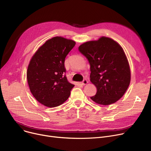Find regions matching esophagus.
<instances>
[{"mask_svg":"<svg viewBox=\"0 0 151 151\" xmlns=\"http://www.w3.org/2000/svg\"><path fill=\"white\" fill-rule=\"evenodd\" d=\"M81 83H82L83 85H86V84H87L88 83V81H87V80H84Z\"/></svg>","mask_w":151,"mask_h":151,"instance_id":"obj_1","label":"esophagus"}]
</instances>
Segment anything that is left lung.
I'll return each instance as SVG.
<instances>
[{"label":"left lung","instance_id":"1","mask_svg":"<svg viewBox=\"0 0 151 151\" xmlns=\"http://www.w3.org/2000/svg\"><path fill=\"white\" fill-rule=\"evenodd\" d=\"M90 64V81L97 88L91 99L97 104L109 105L119 100L127 90L131 72L122 46L112 38L101 37L78 47Z\"/></svg>","mask_w":151,"mask_h":151}]
</instances>
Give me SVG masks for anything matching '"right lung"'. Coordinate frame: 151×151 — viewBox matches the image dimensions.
<instances>
[{
	"label": "right lung",
	"instance_id": "obj_1",
	"mask_svg": "<svg viewBox=\"0 0 151 151\" xmlns=\"http://www.w3.org/2000/svg\"><path fill=\"white\" fill-rule=\"evenodd\" d=\"M75 44L72 40L53 37L39 47L29 62L27 80L30 91L45 106H58L70 97L75 85L64 75V62Z\"/></svg>",
	"mask_w": 151,
	"mask_h": 151
}]
</instances>
